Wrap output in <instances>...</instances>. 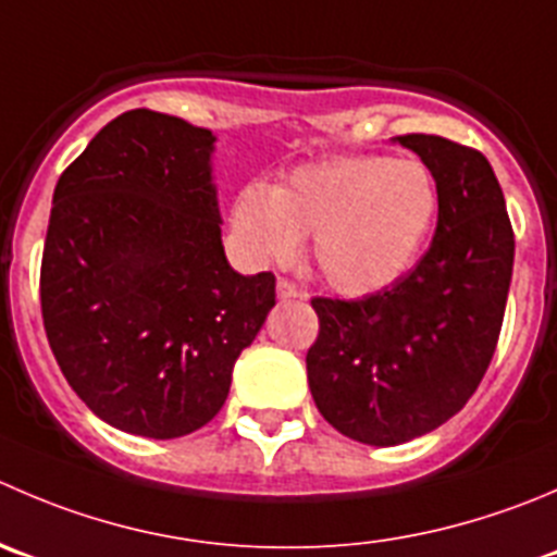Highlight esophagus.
<instances>
[{"label": "esophagus", "mask_w": 557, "mask_h": 557, "mask_svg": "<svg viewBox=\"0 0 557 557\" xmlns=\"http://www.w3.org/2000/svg\"><path fill=\"white\" fill-rule=\"evenodd\" d=\"M277 299L280 301H288V299H307V294L301 288H296L294 283L288 280H280L277 283Z\"/></svg>", "instance_id": "34e87169"}]
</instances>
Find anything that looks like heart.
Returning <instances> with one entry per match:
<instances>
[{"label": "heart", "mask_w": 557, "mask_h": 557, "mask_svg": "<svg viewBox=\"0 0 557 557\" xmlns=\"http://www.w3.org/2000/svg\"><path fill=\"white\" fill-rule=\"evenodd\" d=\"M438 218V185L419 160L345 154L290 171L272 190L247 185L231 207V231L258 263H283L310 236L329 288L370 296L397 283Z\"/></svg>", "instance_id": "heart-1"}]
</instances>
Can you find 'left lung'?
I'll return each mask as SVG.
<instances>
[{"mask_svg":"<svg viewBox=\"0 0 557 557\" xmlns=\"http://www.w3.org/2000/svg\"><path fill=\"white\" fill-rule=\"evenodd\" d=\"M394 141L438 185L433 245L381 294L312 299L321 332L307 350L321 416L370 446L413 441L462 410L498 345L515 267V231L487 158L441 135Z\"/></svg>","mask_w":557,"mask_h":557,"instance_id":"left-lung-1","label":"left lung"}]
</instances>
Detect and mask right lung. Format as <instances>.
Returning a JSON list of instances; mask_svg holds the SVG:
<instances>
[{
	"label": "right lung",
	"mask_w": 557,
	"mask_h": 557,
	"mask_svg": "<svg viewBox=\"0 0 557 557\" xmlns=\"http://www.w3.org/2000/svg\"><path fill=\"white\" fill-rule=\"evenodd\" d=\"M212 129L169 113L108 122L59 176L40 269L48 343L86 408L144 438H182L223 408L274 274L231 269Z\"/></svg>",
	"instance_id": "add662e5"
}]
</instances>
